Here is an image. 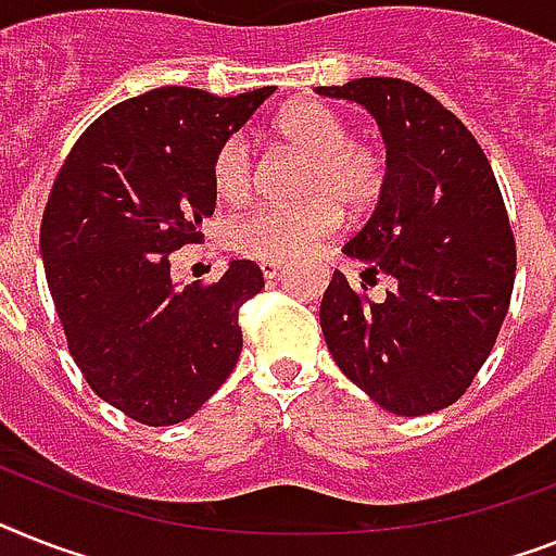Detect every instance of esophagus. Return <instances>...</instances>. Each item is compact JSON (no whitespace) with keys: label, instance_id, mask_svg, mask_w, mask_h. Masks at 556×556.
Listing matches in <instances>:
<instances>
[{"label":"esophagus","instance_id":"esophagus-1","mask_svg":"<svg viewBox=\"0 0 556 556\" xmlns=\"http://www.w3.org/2000/svg\"><path fill=\"white\" fill-rule=\"evenodd\" d=\"M281 269H283L281 261H261V273H264V278H275Z\"/></svg>","mask_w":556,"mask_h":556}]
</instances>
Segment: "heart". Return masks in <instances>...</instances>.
Here are the masks:
<instances>
[{
	"instance_id": "heart-1",
	"label": "heart",
	"mask_w": 556,
	"mask_h": 556,
	"mask_svg": "<svg viewBox=\"0 0 556 556\" xmlns=\"http://www.w3.org/2000/svg\"><path fill=\"white\" fill-rule=\"evenodd\" d=\"M273 136L281 144L306 155L292 206H255L232 218L227 227L229 247L247 258L287 261L301 255L312 241L329 236L341 213L357 218L378 204L387 190V155L378 144L352 139L346 118L315 99L292 102L273 122ZM255 162L250 141L232 132L218 144L210 164V178L218 199L238 204L252 190Z\"/></svg>"
}]
</instances>
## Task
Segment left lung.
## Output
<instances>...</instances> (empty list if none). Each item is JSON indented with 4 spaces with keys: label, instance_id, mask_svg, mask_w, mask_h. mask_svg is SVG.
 Segmentation results:
<instances>
[{
    "label": "left lung",
    "instance_id": "obj_1",
    "mask_svg": "<svg viewBox=\"0 0 556 556\" xmlns=\"http://www.w3.org/2000/svg\"><path fill=\"white\" fill-rule=\"evenodd\" d=\"M366 108L387 141V190L334 269L320 329L338 369L392 415L446 409L492 355L511 304L517 247L492 164L424 87L389 76L318 87ZM383 280L388 289L369 296Z\"/></svg>",
    "mask_w": 556,
    "mask_h": 556
}]
</instances>
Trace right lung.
Instances as JSON below:
<instances>
[{
    "label": "right lung",
    "instance_id": "obj_1",
    "mask_svg": "<svg viewBox=\"0 0 556 556\" xmlns=\"http://www.w3.org/2000/svg\"><path fill=\"white\" fill-rule=\"evenodd\" d=\"M273 93L132 96L81 132L53 181L39 247L67 350L102 401L144 426L192 417L238 364V309L264 287L261 267L229 261L215 283L178 289L169 252L201 241L215 150Z\"/></svg>",
    "mask_w": 556,
    "mask_h": 556
}]
</instances>
